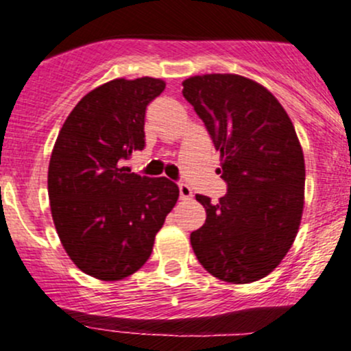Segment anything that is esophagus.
Returning a JSON list of instances; mask_svg holds the SVG:
<instances>
[{
    "mask_svg": "<svg viewBox=\"0 0 351 351\" xmlns=\"http://www.w3.org/2000/svg\"><path fill=\"white\" fill-rule=\"evenodd\" d=\"M191 196H193L191 188H189L188 184L181 183V184H180V198H181V199H191Z\"/></svg>",
    "mask_w": 351,
    "mask_h": 351,
    "instance_id": "34e87169",
    "label": "esophagus"
}]
</instances>
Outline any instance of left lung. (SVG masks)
Returning a JSON list of instances; mask_svg holds the SVG:
<instances>
[{
  "instance_id": "8db88e82",
  "label": "left lung",
  "mask_w": 351,
  "mask_h": 351,
  "mask_svg": "<svg viewBox=\"0 0 351 351\" xmlns=\"http://www.w3.org/2000/svg\"><path fill=\"white\" fill-rule=\"evenodd\" d=\"M183 97L221 153L228 193L213 204L196 195L206 221L191 245L211 276L249 284L271 274L299 231L305 163L287 112L267 88L236 74H204L183 82Z\"/></svg>"
}]
</instances>
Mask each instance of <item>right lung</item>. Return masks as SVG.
<instances>
[{"label": "right lung", "instance_id": "obj_1", "mask_svg": "<svg viewBox=\"0 0 351 351\" xmlns=\"http://www.w3.org/2000/svg\"><path fill=\"white\" fill-rule=\"evenodd\" d=\"M162 79H114L79 100L52 148L47 193L67 256L82 272L120 280L147 263L180 196L168 178L123 167L145 148V110Z\"/></svg>", "mask_w": 351, "mask_h": 351}]
</instances>
